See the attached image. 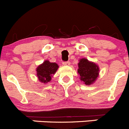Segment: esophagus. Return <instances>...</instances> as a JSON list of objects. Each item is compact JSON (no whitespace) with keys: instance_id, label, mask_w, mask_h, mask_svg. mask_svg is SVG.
<instances>
[{"instance_id":"obj_1","label":"esophagus","mask_w":129,"mask_h":129,"mask_svg":"<svg viewBox=\"0 0 129 129\" xmlns=\"http://www.w3.org/2000/svg\"><path fill=\"white\" fill-rule=\"evenodd\" d=\"M71 64L70 62H63V66H69Z\"/></svg>"}]
</instances>
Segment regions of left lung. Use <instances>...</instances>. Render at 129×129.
Returning a JSON list of instances; mask_svg holds the SVG:
<instances>
[{"label":"left lung","mask_w":129,"mask_h":129,"mask_svg":"<svg viewBox=\"0 0 129 129\" xmlns=\"http://www.w3.org/2000/svg\"><path fill=\"white\" fill-rule=\"evenodd\" d=\"M78 66V73L80 75V79L84 84L90 85L96 82L100 73L99 66L96 63L82 58L79 60Z\"/></svg>","instance_id":"obj_1"}]
</instances>
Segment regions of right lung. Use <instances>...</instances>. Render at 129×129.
I'll return each mask as SVG.
<instances>
[{
	"label": "right lung",
	"mask_w": 129,
	"mask_h": 129,
	"mask_svg": "<svg viewBox=\"0 0 129 129\" xmlns=\"http://www.w3.org/2000/svg\"><path fill=\"white\" fill-rule=\"evenodd\" d=\"M59 66L55 62H50L46 60L39 65L36 69L37 76L39 82L42 83H47L51 80L53 75L55 74Z\"/></svg>",
	"instance_id": "right-lung-1"
}]
</instances>
